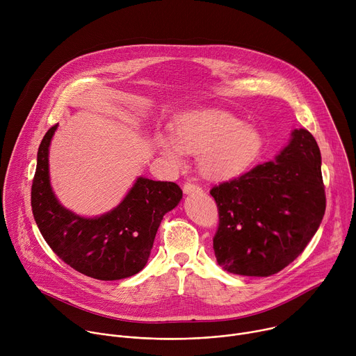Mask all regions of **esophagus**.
Listing matches in <instances>:
<instances>
[{
    "label": "esophagus",
    "mask_w": 356,
    "mask_h": 356,
    "mask_svg": "<svg viewBox=\"0 0 356 356\" xmlns=\"http://www.w3.org/2000/svg\"><path fill=\"white\" fill-rule=\"evenodd\" d=\"M183 191H184L186 194H190V193H201L202 188L200 187V184H197V183H194V181H187V183H184V186H183Z\"/></svg>",
    "instance_id": "obj_1"
}]
</instances>
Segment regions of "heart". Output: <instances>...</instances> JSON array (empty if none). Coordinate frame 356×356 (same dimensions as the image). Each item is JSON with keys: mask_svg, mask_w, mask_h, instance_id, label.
Wrapping results in <instances>:
<instances>
[{"mask_svg": "<svg viewBox=\"0 0 356 356\" xmlns=\"http://www.w3.org/2000/svg\"><path fill=\"white\" fill-rule=\"evenodd\" d=\"M161 154L180 163L183 150L200 154L201 170L210 177L242 172L259 155L261 134L228 113L202 110L184 114L173 125V136L158 135Z\"/></svg>", "mask_w": 356, "mask_h": 356, "instance_id": "b5f03b06", "label": "heart"}]
</instances>
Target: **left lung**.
<instances>
[{
  "instance_id": "8db88e82",
  "label": "left lung",
  "mask_w": 356,
  "mask_h": 356,
  "mask_svg": "<svg viewBox=\"0 0 356 356\" xmlns=\"http://www.w3.org/2000/svg\"><path fill=\"white\" fill-rule=\"evenodd\" d=\"M218 209L213 238L224 270L272 276L290 265L317 232L325 213L321 154L307 129H294L276 156L216 184Z\"/></svg>"
}]
</instances>
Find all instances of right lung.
Returning a JSON list of instances; mask_svg holds the SVG:
<instances>
[{
    "label": "right lung",
    "instance_id": "obj_1",
    "mask_svg": "<svg viewBox=\"0 0 356 356\" xmlns=\"http://www.w3.org/2000/svg\"><path fill=\"white\" fill-rule=\"evenodd\" d=\"M58 125L44 134L32 180L31 206L36 225L59 259L98 280L136 275L147 262L163 216L181 198L173 181L139 177L121 204L98 218H83L63 209L49 183V145Z\"/></svg>",
    "mask_w": 356,
    "mask_h": 356
}]
</instances>
